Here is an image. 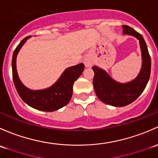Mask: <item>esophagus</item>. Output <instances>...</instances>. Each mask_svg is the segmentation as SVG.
Listing matches in <instances>:
<instances>
[{
	"instance_id": "34e87169",
	"label": "esophagus",
	"mask_w": 158,
	"mask_h": 158,
	"mask_svg": "<svg viewBox=\"0 0 158 158\" xmlns=\"http://www.w3.org/2000/svg\"><path fill=\"white\" fill-rule=\"evenodd\" d=\"M84 64H85V65L87 66V67H91L93 64V61H91L90 59H89V58H87V59H85V61H84Z\"/></svg>"
}]
</instances>
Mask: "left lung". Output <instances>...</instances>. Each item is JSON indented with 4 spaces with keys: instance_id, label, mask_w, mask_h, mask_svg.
<instances>
[{
    "instance_id": "8db88e82",
    "label": "left lung",
    "mask_w": 158,
    "mask_h": 158,
    "mask_svg": "<svg viewBox=\"0 0 158 158\" xmlns=\"http://www.w3.org/2000/svg\"><path fill=\"white\" fill-rule=\"evenodd\" d=\"M123 33L133 35L139 40L142 67L138 77L129 83L120 84L112 79L105 71L97 66L93 67L94 71L93 84L97 97L104 103L114 106H127L142 94L150 78L152 68L151 56L142 35L127 25H123Z\"/></svg>"
}]
</instances>
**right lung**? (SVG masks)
Segmentation results:
<instances>
[{
    "instance_id": "obj_1",
    "label": "right lung",
    "mask_w": 158,
    "mask_h": 158,
    "mask_svg": "<svg viewBox=\"0 0 158 158\" xmlns=\"http://www.w3.org/2000/svg\"><path fill=\"white\" fill-rule=\"evenodd\" d=\"M24 38L15 48L12 58L13 81L16 90L23 100L31 107L45 112H53L64 106L71 100L73 93V84L84 69L83 63L67 68L63 72L60 78L49 88L41 90H32L26 87L21 83L17 74L16 60L19 49L27 39Z\"/></svg>"
}]
</instances>
